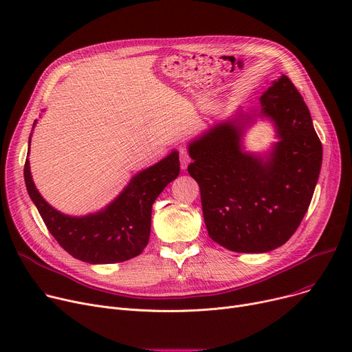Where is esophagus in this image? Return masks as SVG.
I'll return each mask as SVG.
<instances>
[{"label":"esophagus","mask_w":352,"mask_h":352,"mask_svg":"<svg viewBox=\"0 0 352 352\" xmlns=\"http://www.w3.org/2000/svg\"><path fill=\"white\" fill-rule=\"evenodd\" d=\"M191 158H190V154L187 150H179V162H181V170H187V166L190 164Z\"/></svg>","instance_id":"34e87169"}]
</instances>
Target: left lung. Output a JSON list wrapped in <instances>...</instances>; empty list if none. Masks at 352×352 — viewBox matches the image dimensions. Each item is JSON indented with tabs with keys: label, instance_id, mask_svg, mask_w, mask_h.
Wrapping results in <instances>:
<instances>
[{
	"label": "left lung",
	"instance_id": "1",
	"mask_svg": "<svg viewBox=\"0 0 352 352\" xmlns=\"http://www.w3.org/2000/svg\"><path fill=\"white\" fill-rule=\"evenodd\" d=\"M258 116L274 121L272 151H243L254 120L239 114L218 122L190 146V175L212 241L234 252H268L284 245L309 207L322 162V145L298 89L281 76L261 96Z\"/></svg>",
	"mask_w": 352,
	"mask_h": 352
}]
</instances>
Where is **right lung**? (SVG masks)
Wrapping results in <instances>:
<instances>
[{"label": "right lung", "mask_w": 352, "mask_h": 352, "mask_svg": "<svg viewBox=\"0 0 352 352\" xmlns=\"http://www.w3.org/2000/svg\"><path fill=\"white\" fill-rule=\"evenodd\" d=\"M178 174L179 158L173 151L133 177L105 210L85 217H69L54 210L40 195L30 173L28 158L24 165L27 191L48 231L69 255L89 264L122 263L142 252L150 239L154 201Z\"/></svg>", "instance_id": "1"}]
</instances>
